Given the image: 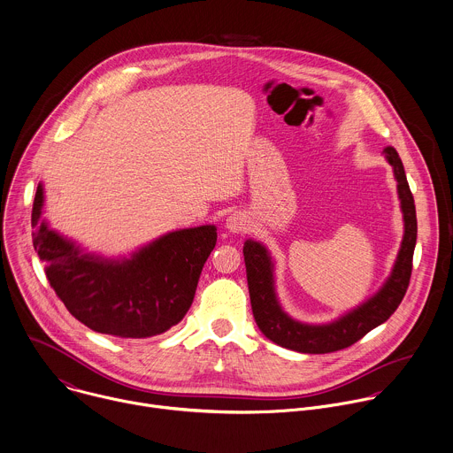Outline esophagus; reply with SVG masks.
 <instances>
[{"mask_svg":"<svg viewBox=\"0 0 453 453\" xmlns=\"http://www.w3.org/2000/svg\"><path fill=\"white\" fill-rule=\"evenodd\" d=\"M226 229L229 233H243L249 229V219L242 211H234L226 219Z\"/></svg>","mask_w":453,"mask_h":453,"instance_id":"1","label":"esophagus"}]
</instances>
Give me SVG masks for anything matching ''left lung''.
<instances>
[{"mask_svg": "<svg viewBox=\"0 0 453 453\" xmlns=\"http://www.w3.org/2000/svg\"><path fill=\"white\" fill-rule=\"evenodd\" d=\"M382 153L388 164L393 167L396 180V190L403 215V238L389 277L375 295L365 300L356 310L329 324L320 326L303 324L291 319L279 304L275 293L273 259L268 249L254 240H247L243 243L252 315L259 331L270 342L303 354L336 352L354 345L372 329L384 324L400 306L412 270V254L418 233L416 208L396 149L386 147Z\"/></svg>", "mask_w": 453, "mask_h": 453, "instance_id": "1", "label": "left lung"}]
</instances>
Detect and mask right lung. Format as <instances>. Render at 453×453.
<instances>
[{"label":"right lung","instance_id":"add662e5","mask_svg":"<svg viewBox=\"0 0 453 453\" xmlns=\"http://www.w3.org/2000/svg\"><path fill=\"white\" fill-rule=\"evenodd\" d=\"M37 187L34 247L67 311L88 329L117 338H150L180 324L194 303L203 266L217 243L215 226L171 231L127 257L87 252L42 219Z\"/></svg>","mask_w":453,"mask_h":453}]
</instances>
